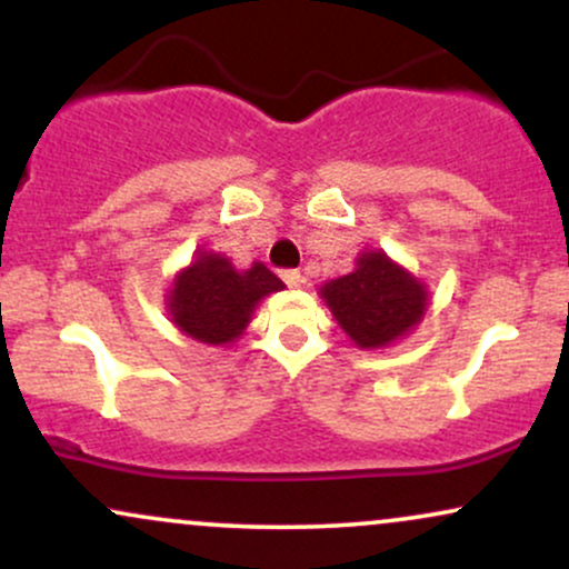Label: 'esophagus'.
I'll use <instances>...</instances> for the list:
<instances>
[{
	"label": "esophagus",
	"instance_id": "1",
	"mask_svg": "<svg viewBox=\"0 0 569 569\" xmlns=\"http://www.w3.org/2000/svg\"><path fill=\"white\" fill-rule=\"evenodd\" d=\"M280 278H283V283L291 286V289L302 286V272L299 270H280Z\"/></svg>",
	"mask_w": 569,
	"mask_h": 569
}]
</instances>
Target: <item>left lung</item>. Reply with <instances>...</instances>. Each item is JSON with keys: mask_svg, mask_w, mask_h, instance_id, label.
<instances>
[{"mask_svg": "<svg viewBox=\"0 0 569 569\" xmlns=\"http://www.w3.org/2000/svg\"><path fill=\"white\" fill-rule=\"evenodd\" d=\"M326 305L361 348H382L403 337L426 312V286L390 262L380 251L363 253L350 276L323 289Z\"/></svg>", "mask_w": 569, "mask_h": 569, "instance_id": "1", "label": "left lung"}]
</instances>
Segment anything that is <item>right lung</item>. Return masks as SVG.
<instances>
[{
  "mask_svg": "<svg viewBox=\"0 0 569 569\" xmlns=\"http://www.w3.org/2000/svg\"><path fill=\"white\" fill-rule=\"evenodd\" d=\"M283 289V280L264 264L238 272L217 253H200L198 262L176 278L171 291L173 323L184 335L208 345H224L240 337L262 297Z\"/></svg>",
  "mask_w": 569,
  "mask_h": 569,
  "instance_id": "1",
  "label": "right lung"
}]
</instances>
